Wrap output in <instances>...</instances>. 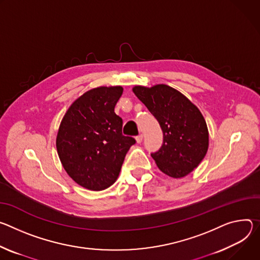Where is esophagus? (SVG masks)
<instances>
[{"label":"esophagus","mask_w":260,"mask_h":260,"mask_svg":"<svg viewBox=\"0 0 260 260\" xmlns=\"http://www.w3.org/2000/svg\"><path fill=\"white\" fill-rule=\"evenodd\" d=\"M142 138H143L142 134H139V135L136 136V138H135V139H136V142H137V143H140V142L142 141Z\"/></svg>","instance_id":"esophagus-1"}]
</instances>
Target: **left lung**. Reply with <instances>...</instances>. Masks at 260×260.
<instances>
[{
	"mask_svg": "<svg viewBox=\"0 0 260 260\" xmlns=\"http://www.w3.org/2000/svg\"><path fill=\"white\" fill-rule=\"evenodd\" d=\"M136 97L147 106L163 131L161 148L152 153L159 169L179 179L196 168L209 148V131L200 110L182 93L166 84L136 85Z\"/></svg>",
	"mask_w": 260,
	"mask_h": 260,
	"instance_id": "left-lung-1",
	"label": "left lung"
}]
</instances>
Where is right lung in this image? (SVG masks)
Listing matches in <instances>:
<instances>
[{"mask_svg": "<svg viewBox=\"0 0 260 260\" xmlns=\"http://www.w3.org/2000/svg\"><path fill=\"white\" fill-rule=\"evenodd\" d=\"M123 88L99 86L68 108L56 135V150L69 177L81 187L101 191L117 181L135 139L122 134L114 106Z\"/></svg>", "mask_w": 260, "mask_h": 260, "instance_id": "right-lung-1", "label": "right lung"}]
</instances>
